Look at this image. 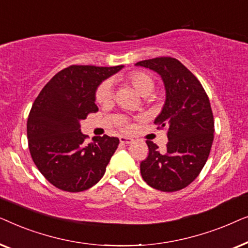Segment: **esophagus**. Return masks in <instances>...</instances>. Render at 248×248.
Wrapping results in <instances>:
<instances>
[{"label": "esophagus", "instance_id": "esophagus-1", "mask_svg": "<svg viewBox=\"0 0 248 248\" xmlns=\"http://www.w3.org/2000/svg\"><path fill=\"white\" fill-rule=\"evenodd\" d=\"M120 142L122 144H130L133 142V139L127 137H120Z\"/></svg>", "mask_w": 248, "mask_h": 248}]
</instances>
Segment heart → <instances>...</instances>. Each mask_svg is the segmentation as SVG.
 <instances>
[{"label": "heart", "mask_w": 248, "mask_h": 248, "mask_svg": "<svg viewBox=\"0 0 248 248\" xmlns=\"http://www.w3.org/2000/svg\"><path fill=\"white\" fill-rule=\"evenodd\" d=\"M125 83L131 86L133 89L140 93L141 96L147 97L154 93L155 83V79L150 74L144 71H133L125 77ZM113 98V89H111L110 81H104L99 84L96 90V101L100 105L109 104ZM118 126L123 131H130L132 125L125 117H121L117 122Z\"/></svg>", "instance_id": "b5f03b06"}]
</instances>
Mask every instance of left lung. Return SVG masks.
Instances as JSON below:
<instances>
[{"label": "left lung", "mask_w": 248, "mask_h": 248, "mask_svg": "<svg viewBox=\"0 0 248 248\" xmlns=\"http://www.w3.org/2000/svg\"><path fill=\"white\" fill-rule=\"evenodd\" d=\"M137 65L162 78L166 103L155 123L167 131L169 140L165 151L147 140L149 154L140 164L142 178L161 192L179 191L198 177L209 158L215 132L209 97L198 78L178 60L155 57Z\"/></svg>", "instance_id": "8db88e82"}]
</instances>
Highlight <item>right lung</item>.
Instances as JSON below:
<instances>
[{"label":"right lung","instance_id":"obj_1","mask_svg":"<svg viewBox=\"0 0 248 248\" xmlns=\"http://www.w3.org/2000/svg\"><path fill=\"white\" fill-rule=\"evenodd\" d=\"M122 67L70 65L56 73L33 101L27 122L29 151L38 170L55 187L86 191L106 171L120 140L104 135L87 144L80 121L98 111L97 87Z\"/></svg>","mask_w":248,"mask_h":248}]
</instances>
